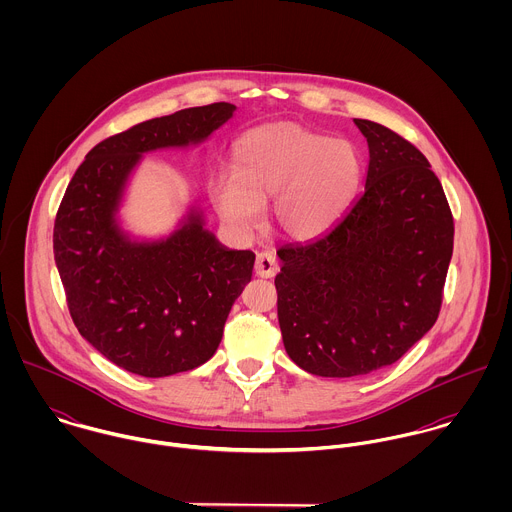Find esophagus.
Here are the masks:
<instances>
[{"label": "esophagus", "instance_id": "1", "mask_svg": "<svg viewBox=\"0 0 512 512\" xmlns=\"http://www.w3.org/2000/svg\"><path fill=\"white\" fill-rule=\"evenodd\" d=\"M254 272L260 278H274L278 274V260L270 250H262L256 254Z\"/></svg>", "mask_w": 512, "mask_h": 512}]
</instances>
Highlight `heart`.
I'll use <instances>...</instances> for the list:
<instances>
[{
	"label": "heart",
	"mask_w": 512,
	"mask_h": 512,
	"mask_svg": "<svg viewBox=\"0 0 512 512\" xmlns=\"http://www.w3.org/2000/svg\"><path fill=\"white\" fill-rule=\"evenodd\" d=\"M234 179H220L217 207L226 222L252 230L272 200L274 226L297 240L323 234L349 205L361 177L353 144L293 122L246 132L232 151Z\"/></svg>",
	"instance_id": "obj_1"
}]
</instances>
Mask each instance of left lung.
Returning a JSON list of instances; mask_svg holds the SVG:
<instances>
[{"instance_id":"left-lung-1","label":"left lung","mask_w":512,"mask_h":512,"mask_svg":"<svg viewBox=\"0 0 512 512\" xmlns=\"http://www.w3.org/2000/svg\"><path fill=\"white\" fill-rule=\"evenodd\" d=\"M368 144L363 193L327 232L278 250L286 353L315 376L396 363L436 323L453 252L443 187L416 146L355 118Z\"/></svg>"}]
</instances>
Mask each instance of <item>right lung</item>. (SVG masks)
Instances as JSON below:
<instances>
[{"label":"right lung","mask_w":512,"mask_h":512,"mask_svg":"<svg viewBox=\"0 0 512 512\" xmlns=\"http://www.w3.org/2000/svg\"><path fill=\"white\" fill-rule=\"evenodd\" d=\"M215 102L142 122L86 153L61 201L53 250L78 333L114 365L161 378L207 363L254 252L228 250L195 207L163 240L136 242L116 213L142 153L205 142L232 118Z\"/></svg>","instance_id":"1"}]
</instances>
